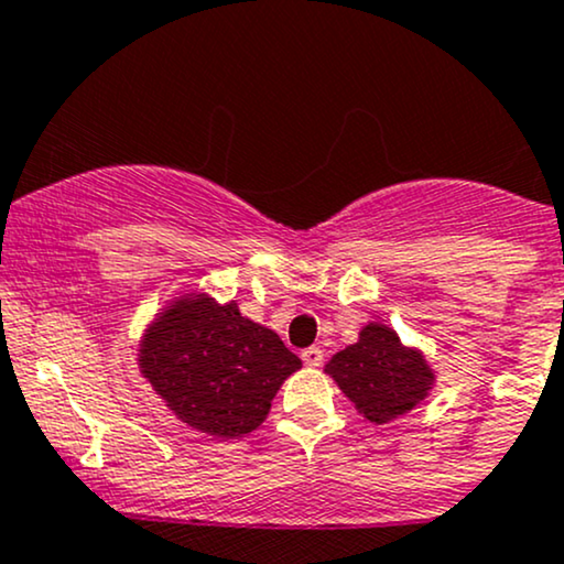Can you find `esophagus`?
<instances>
[{
  "mask_svg": "<svg viewBox=\"0 0 564 564\" xmlns=\"http://www.w3.org/2000/svg\"><path fill=\"white\" fill-rule=\"evenodd\" d=\"M302 360H304V366H321L323 364V349L321 347H307V349H302Z\"/></svg>",
  "mask_w": 564,
  "mask_h": 564,
  "instance_id": "esophagus-1",
  "label": "esophagus"
}]
</instances>
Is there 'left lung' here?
<instances>
[{
  "label": "left lung",
  "instance_id": "obj_1",
  "mask_svg": "<svg viewBox=\"0 0 564 564\" xmlns=\"http://www.w3.org/2000/svg\"><path fill=\"white\" fill-rule=\"evenodd\" d=\"M323 371L373 424L403 416L435 387L422 349L405 347L394 328L377 321L366 323L358 341L339 349Z\"/></svg>",
  "mask_w": 564,
  "mask_h": 564
}]
</instances>
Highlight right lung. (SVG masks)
Wrapping results in <instances>:
<instances>
[{"instance_id": "add662e5", "label": "right lung", "mask_w": 564, "mask_h": 564, "mask_svg": "<svg viewBox=\"0 0 564 564\" xmlns=\"http://www.w3.org/2000/svg\"><path fill=\"white\" fill-rule=\"evenodd\" d=\"M138 366L180 422L238 440L268 419L275 392L302 360L273 328L243 318L236 302L193 291L148 323Z\"/></svg>"}]
</instances>
